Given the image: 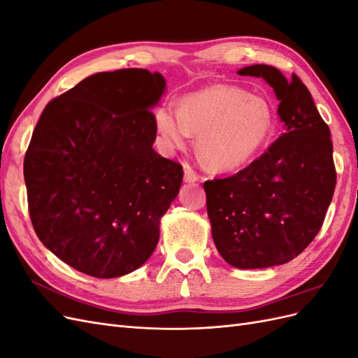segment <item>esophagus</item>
Listing matches in <instances>:
<instances>
[{
    "label": "esophagus",
    "mask_w": 358,
    "mask_h": 358,
    "mask_svg": "<svg viewBox=\"0 0 358 358\" xmlns=\"http://www.w3.org/2000/svg\"><path fill=\"white\" fill-rule=\"evenodd\" d=\"M183 180L188 182V183H194V182L199 180V175L196 171H194L192 167L185 166V169H183Z\"/></svg>",
    "instance_id": "esophagus-1"
}]
</instances>
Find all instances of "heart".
<instances>
[{
	"label": "heart",
	"instance_id": "obj_1",
	"mask_svg": "<svg viewBox=\"0 0 358 358\" xmlns=\"http://www.w3.org/2000/svg\"><path fill=\"white\" fill-rule=\"evenodd\" d=\"M273 110L263 96L233 85H210L187 94L178 112L155 110V127L170 149H185L197 137V154L213 171H234L251 161L273 129Z\"/></svg>",
	"mask_w": 358,
	"mask_h": 358
}]
</instances>
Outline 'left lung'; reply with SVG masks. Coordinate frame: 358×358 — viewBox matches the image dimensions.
<instances>
[{
    "label": "left lung",
    "instance_id": "obj_1",
    "mask_svg": "<svg viewBox=\"0 0 358 358\" xmlns=\"http://www.w3.org/2000/svg\"><path fill=\"white\" fill-rule=\"evenodd\" d=\"M263 78L279 100L285 129L266 152L236 175L204 182L216 249L237 268L291 262L321 230L336 169L330 128L296 74L255 64L237 71Z\"/></svg>",
    "mask_w": 358,
    "mask_h": 358
}]
</instances>
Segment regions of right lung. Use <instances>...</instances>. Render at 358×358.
I'll use <instances>...</instances> for the list:
<instances>
[{
  "instance_id": "1",
  "label": "right lung",
  "mask_w": 358,
  "mask_h": 358,
  "mask_svg": "<svg viewBox=\"0 0 358 358\" xmlns=\"http://www.w3.org/2000/svg\"><path fill=\"white\" fill-rule=\"evenodd\" d=\"M159 73H96L48 103L24 178L32 227L64 263L94 278L138 268L159 239L183 170L152 145L164 94Z\"/></svg>"
}]
</instances>
